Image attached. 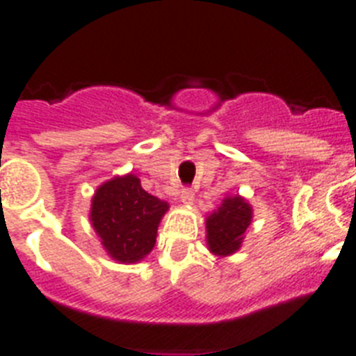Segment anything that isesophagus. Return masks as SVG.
Instances as JSON below:
<instances>
[{"label":"esophagus","mask_w":356,"mask_h":356,"mask_svg":"<svg viewBox=\"0 0 356 356\" xmlns=\"http://www.w3.org/2000/svg\"><path fill=\"white\" fill-rule=\"evenodd\" d=\"M180 201L184 205H193L194 203V193L191 188H181L180 193Z\"/></svg>","instance_id":"esophagus-1"}]
</instances>
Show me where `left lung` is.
Returning <instances> with one entry per match:
<instances>
[{
	"label": "left lung",
	"mask_w": 356,
	"mask_h": 356,
	"mask_svg": "<svg viewBox=\"0 0 356 356\" xmlns=\"http://www.w3.org/2000/svg\"><path fill=\"white\" fill-rule=\"evenodd\" d=\"M253 219V209L238 194L222 200L221 207L207 217V244L217 257L241 250L244 234Z\"/></svg>",
	"instance_id": "1"
}]
</instances>
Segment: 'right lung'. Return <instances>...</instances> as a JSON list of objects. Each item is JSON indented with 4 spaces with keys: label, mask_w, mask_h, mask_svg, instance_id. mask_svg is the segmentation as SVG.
<instances>
[{
    "label": "right lung",
    "mask_w": 356,
    "mask_h": 356,
    "mask_svg": "<svg viewBox=\"0 0 356 356\" xmlns=\"http://www.w3.org/2000/svg\"><path fill=\"white\" fill-rule=\"evenodd\" d=\"M169 205L140 187L135 175L115 176L97 187L90 222L103 248L121 264L143 260L156 242V229Z\"/></svg>",
    "instance_id": "add662e5"
}]
</instances>
